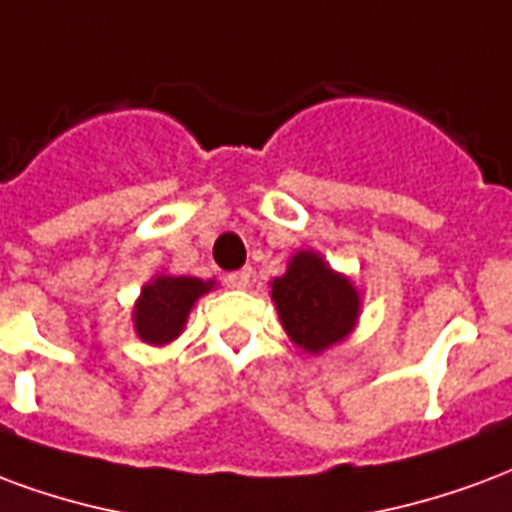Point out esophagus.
I'll return each mask as SVG.
<instances>
[{"instance_id": "34e87169", "label": "esophagus", "mask_w": 512, "mask_h": 512, "mask_svg": "<svg viewBox=\"0 0 512 512\" xmlns=\"http://www.w3.org/2000/svg\"><path fill=\"white\" fill-rule=\"evenodd\" d=\"M223 281H226V286H229V289H248V286H251V270L229 272Z\"/></svg>"}]
</instances>
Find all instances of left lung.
<instances>
[{"label":"left lung","instance_id":"obj_1","mask_svg":"<svg viewBox=\"0 0 512 512\" xmlns=\"http://www.w3.org/2000/svg\"><path fill=\"white\" fill-rule=\"evenodd\" d=\"M272 302L283 330L311 354L341 343L360 316V292L313 251L294 253L289 270L272 281Z\"/></svg>","mask_w":512,"mask_h":512}]
</instances>
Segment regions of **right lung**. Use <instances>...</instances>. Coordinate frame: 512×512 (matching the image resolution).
Listing matches in <instances>:
<instances>
[{
  "label": "right lung",
  "instance_id": "obj_1",
  "mask_svg": "<svg viewBox=\"0 0 512 512\" xmlns=\"http://www.w3.org/2000/svg\"><path fill=\"white\" fill-rule=\"evenodd\" d=\"M215 281H201L188 275H158L141 289L133 308V327L144 343L163 346L182 333L190 308L201 294H207Z\"/></svg>",
  "mask_w": 512,
  "mask_h": 512
}]
</instances>
